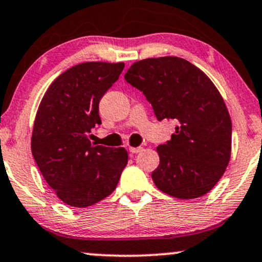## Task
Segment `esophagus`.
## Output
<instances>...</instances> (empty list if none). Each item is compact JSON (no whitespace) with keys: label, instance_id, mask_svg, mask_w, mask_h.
I'll return each mask as SVG.
<instances>
[{"label":"esophagus","instance_id":"esophagus-1","mask_svg":"<svg viewBox=\"0 0 262 262\" xmlns=\"http://www.w3.org/2000/svg\"><path fill=\"white\" fill-rule=\"evenodd\" d=\"M128 150L131 151V153H140V151L142 150V147H130L128 148Z\"/></svg>","mask_w":262,"mask_h":262}]
</instances>
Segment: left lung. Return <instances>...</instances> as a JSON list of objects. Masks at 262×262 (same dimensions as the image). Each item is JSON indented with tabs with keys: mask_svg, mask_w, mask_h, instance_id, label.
<instances>
[{
	"mask_svg": "<svg viewBox=\"0 0 262 262\" xmlns=\"http://www.w3.org/2000/svg\"><path fill=\"white\" fill-rule=\"evenodd\" d=\"M125 80L143 92L158 120L177 122L171 140L157 148L154 185L180 199L210 192L230 163L232 147L231 116L214 82L179 57L138 60Z\"/></svg>",
	"mask_w": 262,
	"mask_h": 262,
	"instance_id": "1",
	"label": "left lung"
}]
</instances>
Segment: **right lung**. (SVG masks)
<instances>
[{"label":"right lung","mask_w":262,"mask_h":262,"mask_svg":"<svg viewBox=\"0 0 262 262\" xmlns=\"http://www.w3.org/2000/svg\"><path fill=\"white\" fill-rule=\"evenodd\" d=\"M124 63L86 62L60 74L38 105L31 153L42 176L67 205L87 208L111 195L127 164L125 148L95 146L98 104Z\"/></svg>","instance_id":"add662e5"}]
</instances>
